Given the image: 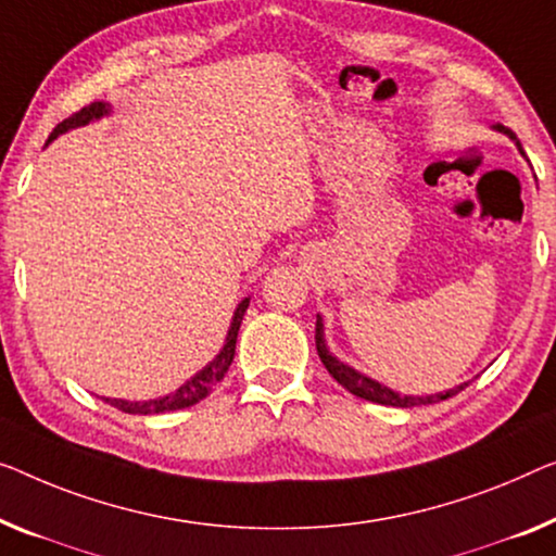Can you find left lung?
Returning a JSON list of instances; mask_svg holds the SVG:
<instances>
[{"instance_id": "8db88e82", "label": "left lung", "mask_w": 556, "mask_h": 556, "mask_svg": "<svg viewBox=\"0 0 556 556\" xmlns=\"http://www.w3.org/2000/svg\"><path fill=\"white\" fill-rule=\"evenodd\" d=\"M496 129L504 131V135H509L511 139H517L515 135H511V129L502 127V124H496ZM517 147L521 149V144L517 142ZM314 342H317V354L321 364H325L327 371L331 377L337 379L339 384H342L344 389H350L352 394H357L359 400H367V402H377V404H387V407H417V404H434V402H442V400H450V396H457L464 387L467 384H459L450 389V392H442V394H432V396H402L392 392V389L382 387L379 382H375V379L364 377V375H357V371L346 367V364L337 362L334 357H331L327 344H325V337H321V319L317 317V329H314Z\"/></svg>"}]
</instances>
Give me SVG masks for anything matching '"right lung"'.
Wrapping results in <instances>:
<instances>
[{
    "label": "right lung",
    "mask_w": 556,
    "mask_h": 556,
    "mask_svg": "<svg viewBox=\"0 0 556 556\" xmlns=\"http://www.w3.org/2000/svg\"><path fill=\"white\" fill-rule=\"evenodd\" d=\"M106 112H110V104H104V102H92V104L81 106L79 112L70 114V117H66L64 122L56 124L52 135H49V142H52L54 137H60L62 131H66V129L81 127V124L104 117ZM247 306H250V300H244L242 304L237 306L235 319H231V327H229V334H227V344H225V350L219 352V357L214 359L212 364H206V367L199 371L197 377L189 379V382L185 387H179L177 392L169 394V396H162V400H152V402H124V400H104V402L112 404V407H117L119 412H127V414H162V412L192 407V404H197L199 400H204V396L210 394L212 389L222 382V379H225L229 364H231V359H235L239 325H242Z\"/></svg>",
    "instance_id": "right-lung-1"
}]
</instances>
